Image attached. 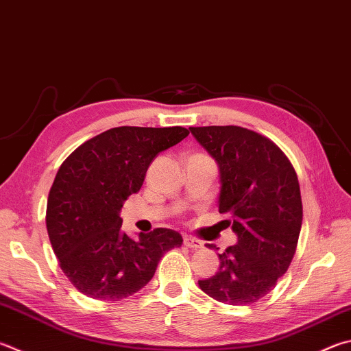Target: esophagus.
I'll return each mask as SVG.
<instances>
[{"instance_id": "1", "label": "esophagus", "mask_w": 351, "mask_h": 351, "mask_svg": "<svg viewBox=\"0 0 351 351\" xmlns=\"http://www.w3.org/2000/svg\"><path fill=\"white\" fill-rule=\"evenodd\" d=\"M184 245L189 248H193V250H197V248H202V242L193 237H184Z\"/></svg>"}]
</instances>
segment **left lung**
<instances>
[{"label": "left lung", "instance_id": "left-lung-1", "mask_svg": "<svg viewBox=\"0 0 351 351\" xmlns=\"http://www.w3.org/2000/svg\"><path fill=\"white\" fill-rule=\"evenodd\" d=\"M190 132L219 165V213L232 215L226 222L238 234L237 245L219 254L216 275L197 284L218 302L253 304L275 289L295 256L302 226L296 171L271 139L244 127Z\"/></svg>", "mask_w": 351, "mask_h": 351}]
</instances>
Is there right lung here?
<instances>
[{
    "instance_id": "right-lung-1",
    "label": "right lung",
    "mask_w": 351,
    "mask_h": 351,
    "mask_svg": "<svg viewBox=\"0 0 351 351\" xmlns=\"http://www.w3.org/2000/svg\"><path fill=\"white\" fill-rule=\"evenodd\" d=\"M189 135L184 127H114L87 139L61 164L50 187L46 226L61 270L76 290L119 301L154 278L159 259L181 247L170 228L121 230L119 210L141 189L154 158Z\"/></svg>"
}]
</instances>
